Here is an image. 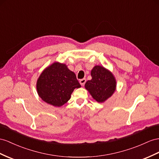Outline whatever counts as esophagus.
<instances>
[{"label": "esophagus", "instance_id": "34e87169", "mask_svg": "<svg viewBox=\"0 0 159 159\" xmlns=\"http://www.w3.org/2000/svg\"><path fill=\"white\" fill-rule=\"evenodd\" d=\"M79 83L81 84V86H84V84L86 83V79H80L79 80Z\"/></svg>", "mask_w": 159, "mask_h": 159}]
</instances>
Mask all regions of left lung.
Segmentation results:
<instances>
[{"mask_svg":"<svg viewBox=\"0 0 159 159\" xmlns=\"http://www.w3.org/2000/svg\"><path fill=\"white\" fill-rule=\"evenodd\" d=\"M92 79L87 81L84 87L98 103H103L116 90V80L112 72L102 66L97 65L91 72Z\"/></svg>","mask_w":159,"mask_h":159,"instance_id":"obj_1","label":"left lung"}]
</instances>
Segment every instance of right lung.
I'll use <instances>...</instances> for the list:
<instances>
[{
  "mask_svg": "<svg viewBox=\"0 0 159 159\" xmlns=\"http://www.w3.org/2000/svg\"><path fill=\"white\" fill-rule=\"evenodd\" d=\"M80 87L75 72L65 64L58 62L45 68L36 83L40 98L54 107H61L67 103L75 89Z\"/></svg>",
  "mask_w": 159,
  "mask_h": 159,
  "instance_id": "right-lung-1",
  "label": "right lung"
}]
</instances>
